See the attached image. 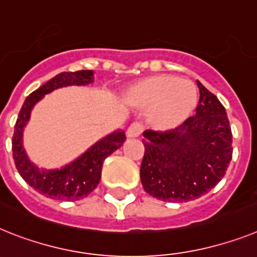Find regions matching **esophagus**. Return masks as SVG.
<instances>
[{
  "label": "esophagus",
  "instance_id": "1",
  "mask_svg": "<svg viewBox=\"0 0 257 257\" xmlns=\"http://www.w3.org/2000/svg\"><path fill=\"white\" fill-rule=\"evenodd\" d=\"M142 131H143V124L140 123V122H134L127 128V137L138 138L142 134Z\"/></svg>",
  "mask_w": 257,
  "mask_h": 257
}]
</instances>
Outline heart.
<instances>
[{"instance_id":"heart-1","label":"heart","mask_w":257,"mask_h":257,"mask_svg":"<svg viewBox=\"0 0 257 257\" xmlns=\"http://www.w3.org/2000/svg\"><path fill=\"white\" fill-rule=\"evenodd\" d=\"M134 105L150 107L148 119L159 128H172L187 119L197 105L196 85L187 79L156 75L144 79L128 92Z\"/></svg>"}]
</instances>
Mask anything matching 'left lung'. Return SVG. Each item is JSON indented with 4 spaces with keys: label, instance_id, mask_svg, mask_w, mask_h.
<instances>
[{
    "label": "left lung",
    "instance_id": "8db88e82",
    "mask_svg": "<svg viewBox=\"0 0 257 257\" xmlns=\"http://www.w3.org/2000/svg\"><path fill=\"white\" fill-rule=\"evenodd\" d=\"M196 113L168 131L146 130L142 185L164 201L195 200L223 178L233 157V134L220 100L199 80Z\"/></svg>",
    "mask_w": 257,
    "mask_h": 257
}]
</instances>
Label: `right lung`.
Wrapping results in <instances>:
<instances>
[{
  "instance_id": "right-lung-1",
  "label": "right lung",
  "mask_w": 257,
  "mask_h": 257,
  "mask_svg": "<svg viewBox=\"0 0 257 257\" xmlns=\"http://www.w3.org/2000/svg\"><path fill=\"white\" fill-rule=\"evenodd\" d=\"M93 83L92 70L61 72L26 98L13 135V157L22 178L40 194L57 200L75 201L91 194L101 179L104 160L122 147L126 140L124 131L117 130L96 142L82 156L61 169H39L28 159L23 148V130L30 119L32 107L45 95L67 85H87Z\"/></svg>"
}]
</instances>
